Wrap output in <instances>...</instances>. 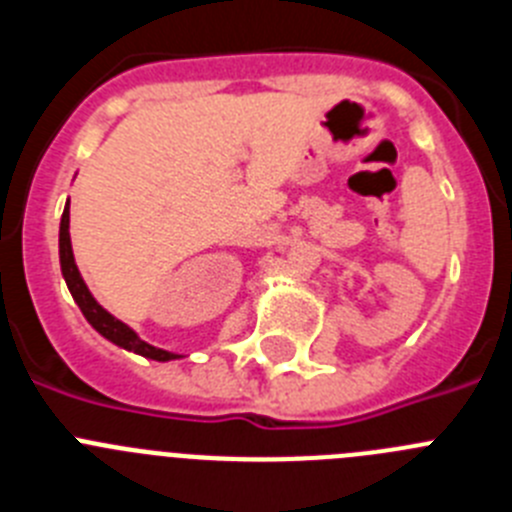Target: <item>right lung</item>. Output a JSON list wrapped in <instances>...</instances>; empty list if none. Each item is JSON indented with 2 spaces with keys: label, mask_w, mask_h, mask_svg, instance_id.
I'll list each match as a JSON object with an SVG mask.
<instances>
[{
  "label": "right lung",
  "mask_w": 512,
  "mask_h": 512,
  "mask_svg": "<svg viewBox=\"0 0 512 512\" xmlns=\"http://www.w3.org/2000/svg\"><path fill=\"white\" fill-rule=\"evenodd\" d=\"M69 202L63 207V215H61V228H58V259H61V274L66 279V287H69L71 297L74 302L79 305L81 315L87 318V323L97 330L99 336L107 338L110 343L115 346L125 348V351H133L138 356H146V359L153 361H174V359H182V354H174V351H164V348H156L151 343H146L143 338L130 328L128 323H122L117 320L112 312L104 310L94 295L89 292L87 282L81 279V271L74 261V248H71V233H69Z\"/></svg>",
  "instance_id": "add662e5"
}]
</instances>
